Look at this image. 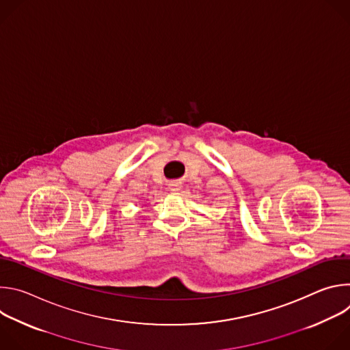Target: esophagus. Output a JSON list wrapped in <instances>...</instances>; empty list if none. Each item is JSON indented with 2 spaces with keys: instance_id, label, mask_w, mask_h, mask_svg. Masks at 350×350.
<instances>
[{
  "instance_id": "1",
  "label": "esophagus",
  "mask_w": 350,
  "mask_h": 350,
  "mask_svg": "<svg viewBox=\"0 0 350 350\" xmlns=\"http://www.w3.org/2000/svg\"><path fill=\"white\" fill-rule=\"evenodd\" d=\"M169 188H170V191L178 192V191L181 189V184H180V183H170V184H169Z\"/></svg>"
}]
</instances>
